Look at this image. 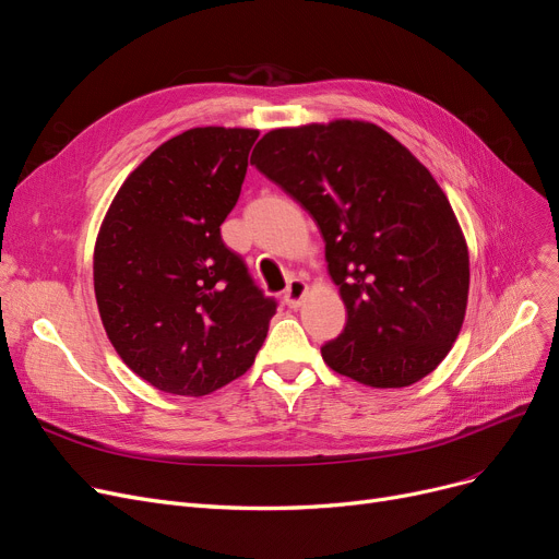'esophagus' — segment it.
Instances as JSON below:
<instances>
[{
    "instance_id": "obj_1",
    "label": "esophagus",
    "mask_w": 559,
    "mask_h": 559,
    "mask_svg": "<svg viewBox=\"0 0 559 559\" xmlns=\"http://www.w3.org/2000/svg\"><path fill=\"white\" fill-rule=\"evenodd\" d=\"M306 295H308V285H306V281H301V278H292V281H289V285H287V289H285V295H283V301H285V306H287V308H301V304H304Z\"/></svg>"
}]
</instances>
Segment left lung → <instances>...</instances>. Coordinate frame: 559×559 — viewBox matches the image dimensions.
I'll use <instances>...</instances> for the list:
<instances>
[{"instance_id":"8db88e82","label":"left lung","mask_w":559,"mask_h":559,"mask_svg":"<svg viewBox=\"0 0 559 559\" xmlns=\"http://www.w3.org/2000/svg\"><path fill=\"white\" fill-rule=\"evenodd\" d=\"M317 222L346 306L324 362L396 390L437 369L468 299V249L451 203L419 158L365 120L272 129L251 154Z\"/></svg>"}]
</instances>
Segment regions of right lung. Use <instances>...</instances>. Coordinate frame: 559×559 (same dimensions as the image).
<instances>
[{"mask_svg":"<svg viewBox=\"0 0 559 559\" xmlns=\"http://www.w3.org/2000/svg\"><path fill=\"white\" fill-rule=\"evenodd\" d=\"M258 135L240 127L174 135L127 176L99 226L93 278L104 331L165 394L199 399L240 378L276 314L219 233Z\"/></svg>","mask_w":559,"mask_h":559,"instance_id":"obj_1","label":"right lung"}]
</instances>
